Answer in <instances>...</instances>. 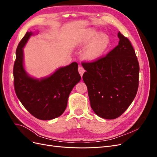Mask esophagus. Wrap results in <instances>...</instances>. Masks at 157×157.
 Returning <instances> with one entry per match:
<instances>
[{"mask_svg":"<svg viewBox=\"0 0 157 157\" xmlns=\"http://www.w3.org/2000/svg\"><path fill=\"white\" fill-rule=\"evenodd\" d=\"M78 72H79V74L80 75V76L82 77L84 73L85 72V70L84 69V68L82 67H78Z\"/></svg>","mask_w":157,"mask_h":157,"instance_id":"1","label":"esophagus"}]
</instances>
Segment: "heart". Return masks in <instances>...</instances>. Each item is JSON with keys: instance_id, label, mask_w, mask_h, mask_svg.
Listing matches in <instances>:
<instances>
[{"instance_id": "heart-1", "label": "heart", "mask_w": 157, "mask_h": 157, "mask_svg": "<svg viewBox=\"0 0 157 157\" xmlns=\"http://www.w3.org/2000/svg\"><path fill=\"white\" fill-rule=\"evenodd\" d=\"M81 43H88L82 50L83 58L88 61H94L99 58L107 50L109 37L105 33H99L98 30L90 29L82 37Z\"/></svg>"}]
</instances>
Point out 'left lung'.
<instances>
[{
    "mask_svg": "<svg viewBox=\"0 0 157 157\" xmlns=\"http://www.w3.org/2000/svg\"><path fill=\"white\" fill-rule=\"evenodd\" d=\"M118 44L103 58L82 63L90 105L96 115L115 119L134 100L138 88L140 66L130 40L118 33Z\"/></svg>",
    "mask_w": 157,
    "mask_h": 157,
    "instance_id": "left-lung-1",
    "label": "left lung"
}]
</instances>
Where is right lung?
<instances>
[{
	"instance_id": "1",
	"label": "right lung",
	"mask_w": 157,
	"mask_h": 157,
	"mask_svg": "<svg viewBox=\"0 0 157 157\" xmlns=\"http://www.w3.org/2000/svg\"><path fill=\"white\" fill-rule=\"evenodd\" d=\"M38 31H27L19 43L13 65L14 88L22 105L40 120L54 119L62 115L69 96L81 79L76 62L57 69L53 73L38 78L28 74L24 65L23 48Z\"/></svg>"
}]
</instances>
